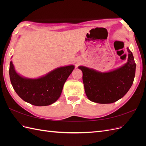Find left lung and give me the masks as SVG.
I'll list each match as a JSON object with an SVG mask.
<instances>
[{"mask_svg": "<svg viewBox=\"0 0 146 146\" xmlns=\"http://www.w3.org/2000/svg\"><path fill=\"white\" fill-rule=\"evenodd\" d=\"M127 62L121 67L101 72L83 66H78L83 72L85 93L90 100L98 104H111L124 96L133 84L136 63L129 47Z\"/></svg>", "mask_w": 146, "mask_h": 146, "instance_id": "left-lung-1", "label": "left lung"}]
</instances>
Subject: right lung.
<instances>
[{
	"label": "right lung",
	"instance_id": "1",
	"mask_svg": "<svg viewBox=\"0 0 146 146\" xmlns=\"http://www.w3.org/2000/svg\"><path fill=\"white\" fill-rule=\"evenodd\" d=\"M74 68V65L62 66L41 77L30 78L17 73L11 61L10 78L15 91L22 99L35 106H47L59 99L64 84Z\"/></svg>",
	"mask_w": 146,
	"mask_h": 146
}]
</instances>
